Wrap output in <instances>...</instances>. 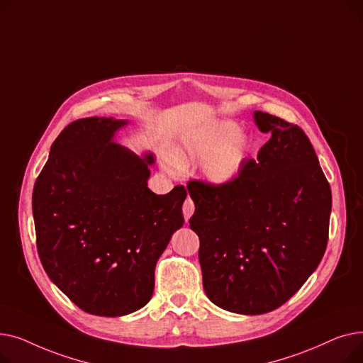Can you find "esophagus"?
<instances>
[{
    "label": "esophagus",
    "mask_w": 363,
    "mask_h": 363,
    "mask_svg": "<svg viewBox=\"0 0 363 363\" xmlns=\"http://www.w3.org/2000/svg\"><path fill=\"white\" fill-rule=\"evenodd\" d=\"M182 213H184V218H185V222L189 220V218L193 216L194 213V203L191 199H186L184 206H182Z\"/></svg>",
    "instance_id": "1"
}]
</instances>
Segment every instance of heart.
<instances>
[{
    "mask_svg": "<svg viewBox=\"0 0 363 363\" xmlns=\"http://www.w3.org/2000/svg\"><path fill=\"white\" fill-rule=\"evenodd\" d=\"M250 147V138L237 123L218 121L185 132L177 159L181 163L204 162V178L213 185H226L240 175Z\"/></svg>",
    "mask_w": 363,
    "mask_h": 363,
    "instance_id": "obj_1",
    "label": "heart"
}]
</instances>
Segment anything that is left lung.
<instances>
[{"mask_svg": "<svg viewBox=\"0 0 363 363\" xmlns=\"http://www.w3.org/2000/svg\"><path fill=\"white\" fill-rule=\"evenodd\" d=\"M271 133L226 185L188 182L206 296L240 315L275 311L315 272L328 242L331 188L298 126L255 111Z\"/></svg>", "mask_w": 363, "mask_h": 363, "instance_id": "left-lung-1", "label": "left lung"}]
</instances>
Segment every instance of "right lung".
I'll return each mask as SVG.
<instances>
[{
    "mask_svg": "<svg viewBox=\"0 0 363 363\" xmlns=\"http://www.w3.org/2000/svg\"><path fill=\"white\" fill-rule=\"evenodd\" d=\"M129 122L85 118L63 129L36 178V247L50 279L84 312L123 316L150 301L156 263L184 225L182 185L148 188L155 155L114 141Z\"/></svg>",
    "mask_w": 363,
    "mask_h": 363,
    "instance_id": "add662e5",
    "label": "right lung"
}]
</instances>
